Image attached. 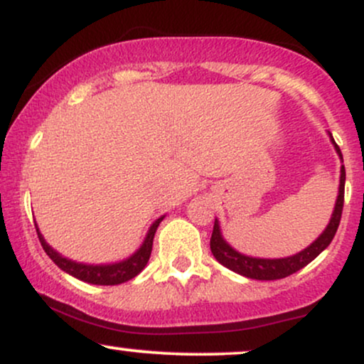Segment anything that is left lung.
Returning a JSON list of instances; mask_svg holds the SVG:
<instances>
[{
	"instance_id": "1",
	"label": "left lung",
	"mask_w": 364,
	"mask_h": 364,
	"mask_svg": "<svg viewBox=\"0 0 364 364\" xmlns=\"http://www.w3.org/2000/svg\"><path fill=\"white\" fill-rule=\"evenodd\" d=\"M327 135L330 136V141H332L333 149H336L337 156H339L342 162L341 149L337 147L332 133L327 132ZM344 186H346V169L344 166H341L339 193H337L336 205H333V212L332 215H330L327 228L321 231V235L316 237L311 245H308L306 248L301 250V252L289 255V257H284V258L250 257V255L237 252L236 248H232V246L224 240L219 220L215 219L214 231H212V237H210L212 255H214L217 262L223 263L224 267H228V269L232 270V272L243 275V277H248V279H257V281H275V279H284L287 277V275L298 272V270H301L303 267H306L308 263L315 260V258L330 245V241L333 240V236H336L337 228H339V223H341L342 207H344Z\"/></svg>"
}]
</instances>
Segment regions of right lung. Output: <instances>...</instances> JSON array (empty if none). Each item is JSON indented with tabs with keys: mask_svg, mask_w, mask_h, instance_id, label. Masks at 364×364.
<instances>
[{
	"mask_svg": "<svg viewBox=\"0 0 364 364\" xmlns=\"http://www.w3.org/2000/svg\"><path fill=\"white\" fill-rule=\"evenodd\" d=\"M166 215H161L152 223L149 228L147 235L144 237V243L140 245V248L135 253H132L129 257L123 258L119 262L112 263H83V262H75L72 258L63 257L61 253H58L51 245H48V241L44 240V236L41 235L39 228H37V236H39L41 245H43L44 252L48 253V257L56 263L63 272L73 275L75 279H80L83 282L95 284V286H116V284H123L129 281V279L136 277L141 270L147 265L150 253H152V243L154 236L159 224L162 223Z\"/></svg>",
	"mask_w": 364,
	"mask_h": 364,
	"instance_id": "obj_1",
	"label": "right lung"
}]
</instances>
